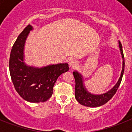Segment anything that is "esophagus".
<instances>
[{
  "label": "esophagus",
  "mask_w": 132,
  "mask_h": 132,
  "mask_svg": "<svg viewBox=\"0 0 132 132\" xmlns=\"http://www.w3.org/2000/svg\"><path fill=\"white\" fill-rule=\"evenodd\" d=\"M69 66L71 68H75L76 67L78 66V62L77 61H76L75 59H71V60L69 61Z\"/></svg>",
  "instance_id": "esophagus-1"
}]
</instances>
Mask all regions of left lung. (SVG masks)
<instances>
[{
	"label": "left lung",
	"instance_id": "obj_1",
	"mask_svg": "<svg viewBox=\"0 0 132 132\" xmlns=\"http://www.w3.org/2000/svg\"><path fill=\"white\" fill-rule=\"evenodd\" d=\"M119 47L120 50L121 54H122V59H123V66H122V73H121L120 77L116 85L112 88L110 90L107 92L106 93L101 94V95H94L88 93L83 86L82 83V76L79 74L78 72H73V76L75 80V96L77 101L82 105L88 107H98L103 105L104 104L110 100L113 97L114 94H116L119 86L120 85L122 81V77H123V72H124V66H125V62H124V56H123V50H122V45L120 42L119 41Z\"/></svg>",
	"mask_w": 132,
	"mask_h": 132
}]
</instances>
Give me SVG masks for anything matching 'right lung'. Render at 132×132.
Segmentation results:
<instances>
[{
    "mask_svg": "<svg viewBox=\"0 0 132 132\" xmlns=\"http://www.w3.org/2000/svg\"><path fill=\"white\" fill-rule=\"evenodd\" d=\"M32 26H27L14 44L9 60V70L14 88L21 97L30 102L47 101L53 94L57 78L69 69L67 63L49 65L42 68L29 67L24 61V47Z\"/></svg>",
    "mask_w": 132,
    "mask_h": 132,
    "instance_id": "obj_1",
    "label": "right lung"
}]
</instances>
